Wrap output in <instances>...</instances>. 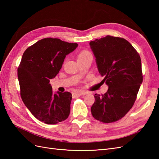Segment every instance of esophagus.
<instances>
[{
	"label": "esophagus",
	"mask_w": 159,
	"mask_h": 159,
	"mask_svg": "<svg viewBox=\"0 0 159 159\" xmlns=\"http://www.w3.org/2000/svg\"><path fill=\"white\" fill-rule=\"evenodd\" d=\"M85 94H86V93H85V92H77V93H74V95L75 96H81V95H84Z\"/></svg>",
	"instance_id": "obj_1"
}]
</instances>
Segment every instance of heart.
<instances>
[{
    "instance_id": "heart-1",
    "label": "heart",
    "mask_w": 159,
    "mask_h": 159,
    "mask_svg": "<svg viewBox=\"0 0 159 159\" xmlns=\"http://www.w3.org/2000/svg\"><path fill=\"white\" fill-rule=\"evenodd\" d=\"M89 55H91V53L87 50H83V51H81L78 56H77V59L78 60H80V59H82V58H84V57H87L88 56H89Z\"/></svg>"
}]
</instances>
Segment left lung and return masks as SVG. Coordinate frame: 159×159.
<instances>
[{"label": "left lung", "instance_id": "obj_1", "mask_svg": "<svg viewBox=\"0 0 159 159\" xmlns=\"http://www.w3.org/2000/svg\"><path fill=\"white\" fill-rule=\"evenodd\" d=\"M99 74L108 86L103 95L95 93L93 117L103 123L121 119L135 102L143 82L140 56L124 38L107 36L89 42Z\"/></svg>", "mask_w": 159, "mask_h": 159}]
</instances>
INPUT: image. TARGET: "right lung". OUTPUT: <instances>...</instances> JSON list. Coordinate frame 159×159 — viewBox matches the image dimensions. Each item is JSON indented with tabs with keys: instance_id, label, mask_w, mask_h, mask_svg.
<instances>
[{
	"instance_id": "obj_1",
	"label": "right lung",
	"mask_w": 159,
	"mask_h": 159,
	"mask_svg": "<svg viewBox=\"0 0 159 159\" xmlns=\"http://www.w3.org/2000/svg\"><path fill=\"white\" fill-rule=\"evenodd\" d=\"M78 44L47 38L25 50L18 68L20 95L37 119L54 125L68 117L72 95L68 91L53 93L50 80L59 73L66 56Z\"/></svg>"
}]
</instances>
